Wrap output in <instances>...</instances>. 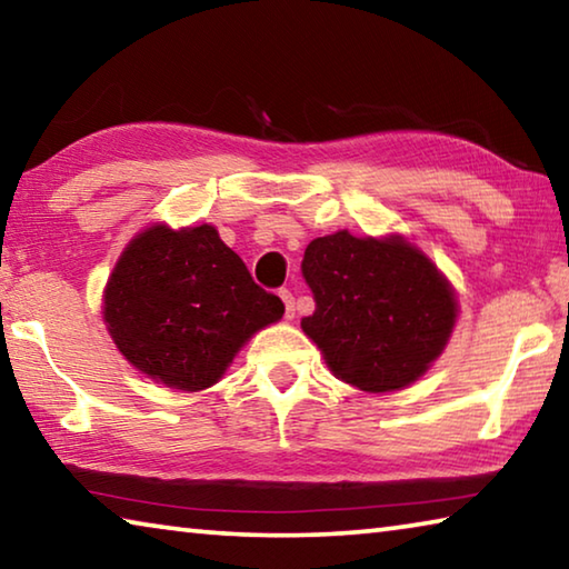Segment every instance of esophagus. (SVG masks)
<instances>
[{
    "label": "esophagus",
    "instance_id": "obj_1",
    "mask_svg": "<svg viewBox=\"0 0 569 569\" xmlns=\"http://www.w3.org/2000/svg\"><path fill=\"white\" fill-rule=\"evenodd\" d=\"M278 296H281L283 303H286V319H293V316H296V298H293V293L288 291V288H281V291H278Z\"/></svg>",
    "mask_w": 569,
    "mask_h": 569
}]
</instances>
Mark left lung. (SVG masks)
<instances>
[{"instance_id": "8db88e82", "label": "left lung", "mask_w": 569, "mask_h": 569, "mask_svg": "<svg viewBox=\"0 0 569 569\" xmlns=\"http://www.w3.org/2000/svg\"><path fill=\"white\" fill-rule=\"evenodd\" d=\"M301 273L316 301L301 329L336 377L363 391L409 387L455 329L447 278L401 238H353L349 230L316 238Z\"/></svg>"}]
</instances>
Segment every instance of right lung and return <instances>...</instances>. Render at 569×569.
<instances>
[{
	"mask_svg": "<svg viewBox=\"0 0 569 569\" xmlns=\"http://www.w3.org/2000/svg\"><path fill=\"white\" fill-rule=\"evenodd\" d=\"M283 316L213 226H152L124 248L104 323L124 359L180 391L213 387L240 346Z\"/></svg>",
	"mask_w": 569,
	"mask_h": 569,
	"instance_id": "1",
	"label": "right lung"
}]
</instances>
